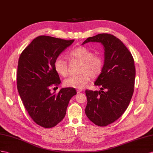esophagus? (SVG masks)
<instances>
[{
    "label": "esophagus",
    "mask_w": 153,
    "mask_h": 153,
    "mask_svg": "<svg viewBox=\"0 0 153 153\" xmlns=\"http://www.w3.org/2000/svg\"><path fill=\"white\" fill-rule=\"evenodd\" d=\"M82 91H83V90H82V89H78V90H77V94H79V93L81 92Z\"/></svg>",
    "instance_id": "1"
}]
</instances>
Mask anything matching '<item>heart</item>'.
<instances>
[{
	"mask_svg": "<svg viewBox=\"0 0 153 153\" xmlns=\"http://www.w3.org/2000/svg\"><path fill=\"white\" fill-rule=\"evenodd\" d=\"M68 56L72 59L81 61L79 68V74L70 76L63 81L66 87L81 89L83 88L90 81L91 77L96 78L102 72L103 59L100 55L94 54L92 50L85 46H80L70 50ZM56 72L61 76L68 75L67 62L61 57L56 59L53 63Z\"/></svg>",
	"mask_w": 153,
	"mask_h": 153,
	"instance_id": "heart-1",
	"label": "heart"
}]
</instances>
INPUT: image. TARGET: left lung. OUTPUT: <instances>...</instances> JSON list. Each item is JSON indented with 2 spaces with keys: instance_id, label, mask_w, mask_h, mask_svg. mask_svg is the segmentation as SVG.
<instances>
[{
  "instance_id": "obj_1",
  "label": "left lung",
  "mask_w": 153,
  "mask_h": 153,
  "mask_svg": "<svg viewBox=\"0 0 153 153\" xmlns=\"http://www.w3.org/2000/svg\"><path fill=\"white\" fill-rule=\"evenodd\" d=\"M89 42L103 45L105 62L102 72L94 83L101 91H85V114L92 122L104 127L116 121L128 106L134 92V62L127 47L111 34H97L87 38L82 45Z\"/></svg>"
}]
</instances>
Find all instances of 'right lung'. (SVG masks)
<instances>
[{"label": "right lung", "mask_w": 153, "mask_h": 153, "mask_svg": "<svg viewBox=\"0 0 153 153\" xmlns=\"http://www.w3.org/2000/svg\"><path fill=\"white\" fill-rule=\"evenodd\" d=\"M74 41L39 36L19 57V94L30 117L44 128L53 127L64 118L70 99L77 94L74 88H62L58 94L50 92L51 87H57L61 83L54 61Z\"/></svg>", "instance_id": "right-lung-1"}]
</instances>
